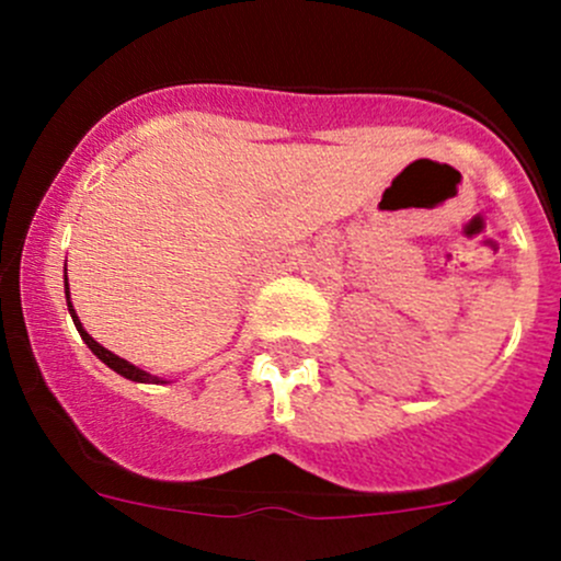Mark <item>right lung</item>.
Returning <instances> with one entry per match:
<instances>
[{
    "mask_svg": "<svg viewBox=\"0 0 561 561\" xmlns=\"http://www.w3.org/2000/svg\"><path fill=\"white\" fill-rule=\"evenodd\" d=\"M65 274H67V268H65ZM65 293H67V298H70V287H67V276H65ZM67 309H70V317H72V322H76V328H78V333H81L83 342L89 344V350H92V353L98 355V358L103 360L105 366H111L113 371H118V375L127 377V380H133V382H160V380H157V377L146 375L144 369H138V366H133V364H129V360L118 358V355H113L111 350H105L103 344L94 342V339L89 336L87 331H83V325H81V320H78V314H76V309H72V304H67Z\"/></svg>",
    "mask_w": 561,
    "mask_h": 561,
    "instance_id": "1",
    "label": "right lung"
}]
</instances>
